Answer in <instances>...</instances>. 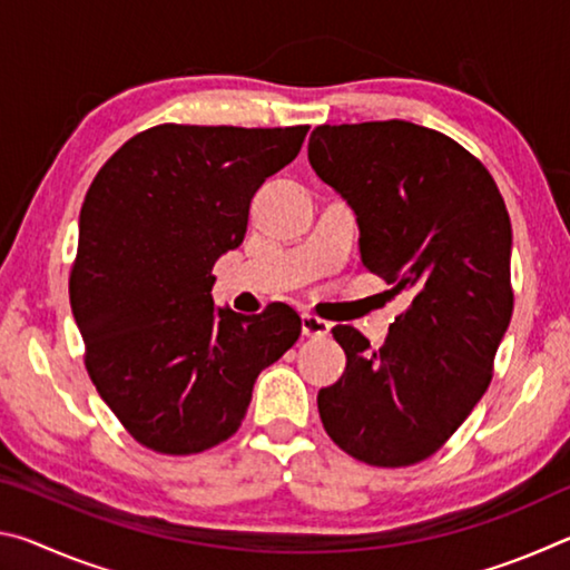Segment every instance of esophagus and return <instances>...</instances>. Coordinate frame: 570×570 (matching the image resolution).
<instances>
[{"instance_id":"obj_1","label":"esophagus","mask_w":570,"mask_h":570,"mask_svg":"<svg viewBox=\"0 0 570 570\" xmlns=\"http://www.w3.org/2000/svg\"><path fill=\"white\" fill-rule=\"evenodd\" d=\"M332 324L320 320V316H312V314H304L302 316V332L304 336H314V340H322V336L330 334Z\"/></svg>"}]
</instances>
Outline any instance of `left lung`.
Instances as JSON below:
<instances>
[{"label": "left lung", "mask_w": 570, "mask_h": 570, "mask_svg": "<svg viewBox=\"0 0 570 570\" xmlns=\"http://www.w3.org/2000/svg\"><path fill=\"white\" fill-rule=\"evenodd\" d=\"M308 163L352 206L362 264L412 298L380 350L334 326L346 370L320 390V417L346 455L414 465L445 445L493 380L513 316L505 200L460 142L404 120L320 125Z\"/></svg>", "instance_id": "obj_1"}]
</instances>
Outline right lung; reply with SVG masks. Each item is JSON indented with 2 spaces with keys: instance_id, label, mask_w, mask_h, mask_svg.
I'll return each mask as SVG.
<instances>
[{
  "instance_id": "1",
  "label": "right lung",
  "mask_w": 570,
  "mask_h": 570,
  "mask_svg": "<svg viewBox=\"0 0 570 570\" xmlns=\"http://www.w3.org/2000/svg\"><path fill=\"white\" fill-rule=\"evenodd\" d=\"M308 125H156L112 153L85 196L70 306L85 366L130 435L163 455L228 440L262 370L302 334L292 306L216 308L214 264L246 236L264 180Z\"/></svg>"
}]
</instances>
